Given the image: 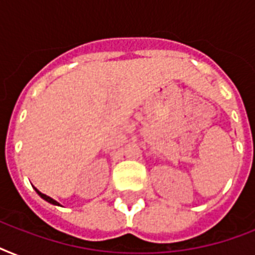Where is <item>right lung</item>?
<instances>
[{"instance_id":"1","label":"right lung","mask_w":255,"mask_h":255,"mask_svg":"<svg viewBox=\"0 0 255 255\" xmlns=\"http://www.w3.org/2000/svg\"><path fill=\"white\" fill-rule=\"evenodd\" d=\"M34 189H35V192H37V193L39 194V196H41V197L43 198V200H45V201L50 202V204H53V205H59V202H58V201H55V200H53V198H51V197H49V196H46V194L41 193V192H39V190H38L37 188H34Z\"/></svg>"}]
</instances>
